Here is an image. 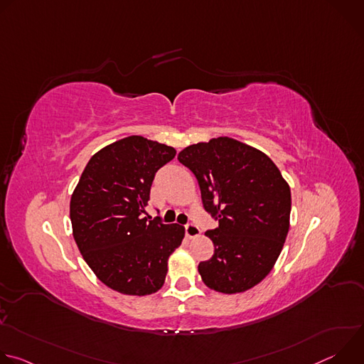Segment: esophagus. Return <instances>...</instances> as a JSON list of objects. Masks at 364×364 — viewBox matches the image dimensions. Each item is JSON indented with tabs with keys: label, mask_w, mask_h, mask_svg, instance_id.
<instances>
[{
	"label": "esophagus",
	"mask_w": 364,
	"mask_h": 364,
	"mask_svg": "<svg viewBox=\"0 0 364 364\" xmlns=\"http://www.w3.org/2000/svg\"><path fill=\"white\" fill-rule=\"evenodd\" d=\"M186 236L188 239H194V237L200 236V229L196 225L188 223V225H186Z\"/></svg>",
	"instance_id": "1"
}]
</instances>
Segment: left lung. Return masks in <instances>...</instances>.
Instances as JSON below:
<instances>
[{"label": "left lung", "mask_w": 364, "mask_h": 364, "mask_svg": "<svg viewBox=\"0 0 364 364\" xmlns=\"http://www.w3.org/2000/svg\"><path fill=\"white\" fill-rule=\"evenodd\" d=\"M178 161L196 176L204 209L219 220L204 233L215 245L213 256L198 264L204 285L230 295L262 282L289 230L291 190L279 168L265 152L229 136L188 145Z\"/></svg>", "instance_id": "1"}]
</instances>
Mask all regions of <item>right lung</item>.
Wrapping results in <instances>:
<instances>
[{"label":"right lung","instance_id":"right-lung-1","mask_svg":"<svg viewBox=\"0 0 364 364\" xmlns=\"http://www.w3.org/2000/svg\"><path fill=\"white\" fill-rule=\"evenodd\" d=\"M174 157L173 146L131 135L93 154L73 190L75 242L96 278L119 294L161 289L183 242V226L142 216L155 173Z\"/></svg>","mask_w":364,"mask_h":364}]
</instances>
